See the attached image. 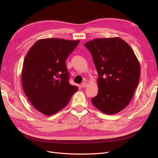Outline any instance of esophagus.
Listing matches in <instances>:
<instances>
[{"label": "esophagus", "mask_w": 158, "mask_h": 158, "mask_svg": "<svg viewBox=\"0 0 158 158\" xmlns=\"http://www.w3.org/2000/svg\"><path fill=\"white\" fill-rule=\"evenodd\" d=\"M81 85H82V88H85V87L88 86V83L87 82H84V83H82V84Z\"/></svg>", "instance_id": "34e87169"}]
</instances>
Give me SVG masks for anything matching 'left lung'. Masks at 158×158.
Wrapping results in <instances>:
<instances>
[{
	"label": "left lung",
	"mask_w": 158,
	"mask_h": 158,
	"mask_svg": "<svg viewBox=\"0 0 158 158\" xmlns=\"http://www.w3.org/2000/svg\"><path fill=\"white\" fill-rule=\"evenodd\" d=\"M96 67L98 93L92 99L99 111L113 114L125 109L136 88L140 66L135 52L120 37L99 38L86 42Z\"/></svg>",
	"instance_id": "1"
}]
</instances>
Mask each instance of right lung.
Wrapping results in <instances>:
<instances>
[{
	"label": "right lung",
	"instance_id": "obj_1",
	"mask_svg": "<svg viewBox=\"0 0 158 158\" xmlns=\"http://www.w3.org/2000/svg\"><path fill=\"white\" fill-rule=\"evenodd\" d=\"M80 40L47 38L36 41L23 64L25 94L38 111L51 115L66 106L78 88L71 85L65 60Z\"/></svg>",
	"mask_w": 158,
	"mask_h": 158
}]
</instances>
